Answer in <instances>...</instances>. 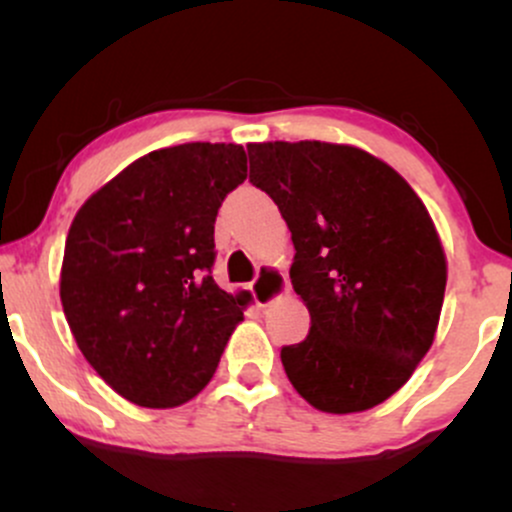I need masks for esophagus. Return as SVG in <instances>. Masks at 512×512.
<instances>
[{
	"label": "esophagus",
	"mask_w": 512,
	"mask_h": 512,
	"mask_svg": "<svg viewBox=\"0 0 512 512\" xmlns=\"http://www.w3.org/2000/svg\"><path fill=\"white\" fill-rule=\"evenodd\" d=\"M286 286H289V281H286V276L279 272V269L274 267H264L260 269V274L255 276V281H252L250 291H252V298H255V303L264 308V305H269L274 301V298H279L281 293L286 291Z\"/></svg>",
	"instance_id": "obj_1"
}]
</instances>
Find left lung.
<instances>
[{
  "instance_id": "obj_1",
  "label": "left lung",
  "mask_w": 512,
  "mask_h": 512,
  "mask_svg": "<svg viewBox=\"0 0 512 512\" xmlns=\"http://www.w3.org/2000/svg\"><path fill=\"white\" fill-rule=\"evenodd\" d=\"M250 182L291 231V284L310 313L281 363L305 402L351 414L385 402L431 349L445 255L416 192L354 146L250 144Z\"/></svg>"
}]
</instances>
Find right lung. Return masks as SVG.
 Returning a JSON list of instances; mask_svg holds the SVG:
<instances>
[{
  "label": "right lung",
  "instance_id": "1",
  "mask_svg": "<svg viewBox=\"0 0 512 512\" xmlns=\"http://www.w3.org/2000/svg\"><path fill=\"white\" fill-rule=\"evenodd\" d=\"M248 178L238 144L146 154L74 216L60 298L81 354L117 395L149 409L185 404L216 373L248 293L211 276L214 223Z\"/></svg>",
  "mask_w": 512,
  "mask_h": 512
}]
</instances>
